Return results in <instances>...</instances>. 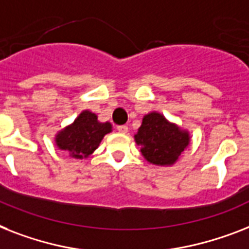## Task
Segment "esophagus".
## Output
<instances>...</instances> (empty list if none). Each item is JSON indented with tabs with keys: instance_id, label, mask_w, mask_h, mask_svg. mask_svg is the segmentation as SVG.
Returning <instances> with one entry per match:
<instances>
[{
	"instance_id": "1",
	"label": "esophagus",
	"mask_w": 249,
	"mask_h": 249,
	"mask_svg": "<svg viewBox=\"0 0 249 249\" xmlns=\"http://www.w3.org/2000/svg\"><path fill=\"white\" fill-rule=\"evenodd\" d=\"M116 129H118V131H119V133H121V134H125V133H128V126H126V125H119Z\"/></svg>"
}]
</instances>
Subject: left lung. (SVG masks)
I'll list each match as a JSON object with an SVG mask.
<instances>
[{
    "instance_id": "obj_1",
    "label": "left lung",
    "mask_w": 249,
    "mask_h": 249,
    "mask_svg": "<svg viewBox=\"0 0 249 249\" xmlns=\"http://www.w3.org/2000/svg\"><path fill=\"white\" fill-rule=\"evenodd\" d=\"M141 145V153L149 163L157 166H171L189 147L191 134L162 114L152 111L144 115L142 125L134 135Z\"/></svg>"
}]
</instances>
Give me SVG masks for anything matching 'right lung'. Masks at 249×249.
I'll list each match as a JSON object with an SVG mask.
<instances>
[{
	"label": "right lung",
	"mask_w": 249,
	"mask_h": 249,
	"mask_svg": "<svg viewBox=\"0 0 249 249\" xmlns=\"http://www.w3.org/2000/svg\"><path fill=\"white\" fill-rule=\"evenodd\" d=\"M112 131L111 123H100L96 114L84 110L71 124L54 135V143L72 159H87L100 145L107 133Z\"/></svg>",
	"instance_id": "1"
}]
</instances>
